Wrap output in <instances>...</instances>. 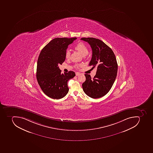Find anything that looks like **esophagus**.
I'll return each instance as SVG.
<instances>
[{
  "label": "esophagus",
  "mask_w": 153,
  "mask_h": 153,
  "mask_svg": "<svg viewBox=\"0 0 153 153\" xmlns=\"http://www.w3.org/2000/svg\"><path fill=\"white\" fill-rule=\"evenodd\" d=\"M80 73L79 72H76V76H79V75H80Z\"/></svg>",
  "instance_id": "esophagus-1"
}]
</instances>
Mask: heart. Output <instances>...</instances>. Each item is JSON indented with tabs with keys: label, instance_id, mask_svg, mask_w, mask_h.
Returning <instances> with one entry per match:
<instances>
[{
	"label": "heart",
	"instance_id": "heart-1",
	"mask_svg": "<svg viewBox=\"0 0 153 153\" xmlns=\"http://www.w3.org/2000/svg\"><path fill=\"white\" fill-rule=\"evenodd\" d=\"M75 49L77 50L78 51L81 53V54L83 56H86L88 54L89 52V49L87 45L82 42H79L78 44L76 45V46L75 47ZM71 53L68 50H67L65 52V58L66 59H70ZM79 65H76V68L79 67Z\"/></svg>",
	"mask_w": 153,
	"mask_h": 153
}]
</instances>
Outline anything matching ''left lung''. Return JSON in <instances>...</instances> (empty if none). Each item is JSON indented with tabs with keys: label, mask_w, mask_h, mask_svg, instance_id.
Wrapping results in <instances>:
<instances>
[{
	"label": "left lung",
	"mask_w": 153,
	"mask_h": 153,
	"mask_svg": "<svg viewBox=\"0 0 153 153\" xmlns=\"http://www.w3.org/2000/svg\"><path fill=\"white\" fill-rule=\"evenodd\" d=\"M81 39L87 42L92 48L89 66H92V69H97L93 79L90 75L85 74L82 89L91 98H100L108 94L115 82L117 71L116 58L112 50L100 40L92 37Z\"/></svg>",
	"instance_id": "1"
}]
</instances>
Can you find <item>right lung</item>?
<instances>
[{
    "label": "right lung",
    "instance_id": "right-lung-1",
    "mask_svg": "<svg viewBox=\"0 0 153 153\" xmlns=\"http://www.w3.org/2000/svg\"><path fill=\"white\" fill-rule=\"evenodd\" d=\"M76 37L56 38L41 50L37 60L36 79L42 90L53 99H61L68 92V82L75 76L74 71L61 74L58 65L65 60V52L68 45Z\"/></svg>",
    "mask_w": 153,
    "mask_h": 153
}]
</instances>
